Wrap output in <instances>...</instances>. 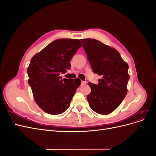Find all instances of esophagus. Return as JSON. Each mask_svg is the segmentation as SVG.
<instances>
[{
	"instance_id": "obj_1",
	"label": "esophagus",
	"mask_w": 156,
	"mask_h": 156,
	"mask_svg": "<svg viewBox=\"0 0 156 156\" xmlns=\"http://www.w3.org/2000/svg\"><path fill=\"white\" fill-rule=\"evenodd\" d=\"M86 84H87L86 81H81V84H82V85H85Z\"/></svg>"
}]
</instances>
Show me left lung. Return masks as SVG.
<instances>
[{
	"mask_svg": "<svg viewBox=\"0 0 156 156\" xmlns=\"http://www.w3.org/2000/svg\"><path fill=\"white\" fill-rule=\"evenodd\" d=\"M93 72L101 76L98 84L88 83L91 92L87 97L92 109L100 115L114 111L127 92L128 64L119 51L97 40L81 39Z\"/></svg>",
	"mask_w": 156,
	"mask_h": 156,
	"instance_id": "obj_1",
	"label": "left lung"
}]
</instances>
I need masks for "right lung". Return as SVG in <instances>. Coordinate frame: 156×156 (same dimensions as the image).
<instances>
[{"label":"right lung","instance_id":"right-lung-1","mask_svg":"<svg viewBox=\"0 0 156 156\" xmlns=\"http://www.w3.org/2000/svg\"><path fill=\"white\" fill-rule=\"evenodd\" d=\"M83 46L78 39H58L32 58L27 68L29 85L37 105L50 115L68 109L81 83L79 79H62L71 68L70 60Z\"/></svg>","mask_w":156,"mask_h":156}]
</instances>
